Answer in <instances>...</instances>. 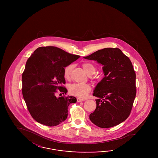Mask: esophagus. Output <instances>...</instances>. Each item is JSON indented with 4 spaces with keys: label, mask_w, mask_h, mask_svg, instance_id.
Segmentation results:
<instances>
[{
    "label": "esophagus",
    "mask_w": 158,
    "mask_h": 158,
    "mask_svg": "<svg viewBox=\"0 0 158 158\" xmlns=\"http://www.w3.org/2000/svg\"><path fill=\"white\" fill-rule=\"evenodd\" d=\"M83 101H85L84 99H81V98H77V102H78Z\"/></svg>",
    "instance_id": "34e87169"
}]
</instances>
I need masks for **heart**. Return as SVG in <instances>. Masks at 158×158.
Listing matches in <instances>:
<instances>
[{
    "instance_id": "1",
    "label": "heart",
    "mask_w": 158,
    "mask_h": 158,
    "mask_svg": "<svg viewBox=\"0 0 158 158\" xmlns=\"http://www.w3.org/2000/svg\"><path fill=\"white\" fill-rule=\"evenodd\" d=\"M82 67L86 73L89 75H91L94 74L96 72L95 67H94L89 62H85L82 64ZM73 65H69L65 68L64 76L65 78H68L71 72L72 71ZM68 90L71 94L73 96H77L81 98L85 97L88 93L91 91V87L89 85H81L78 83H74L69 86Z\"/></svg>"
}]
</instances>
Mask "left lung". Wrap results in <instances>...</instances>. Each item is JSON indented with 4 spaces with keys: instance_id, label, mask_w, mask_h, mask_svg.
Listing matches in <instances>:
<instances>
[{
    "instance_id": "obj_1",
    "label": "left lung",
    "mask_w": 158,
    "mask_h": 158,
    "mask_svg": "<svg viewBox=\"0 0 158 158\" xmlns=\"http://www.w3.org/2000/svg\"><path fill=\"white\" fill-rule=\"evenodd\" d=\"M84 58L102 65L104 74L93 91L98 99L90 120L101 128L121 123L129 117L136 95L132 63L118 48H105Z\"/></svg>"
}]
</instances>
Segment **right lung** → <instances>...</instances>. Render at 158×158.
Here are the masks:
<instances>
[{"label":"right lung","instance_id":"obj_1","mask_svg":"<svg viewBox=\"0 0 158 158\" xmlns=\"http://www.w3.org/2000/svg\"><path fill=\"white\" fill-rule=\"evenodd\" d=\"M80 56L67 53L54 46L40 47L27 60L22 76V93L32 117L48 126H55L65 120L68 106L77 102L73 96L56 97L59 89L66 94L64 68Z\"/></svg>","mask_w":158,"mask_h":158}]
</instances>
